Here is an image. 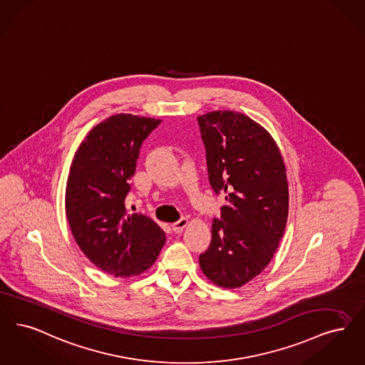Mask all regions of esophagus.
<instances>
[{
  "instance_id": "1",
  "label": "esophagus",
  "mask_w": 365,
  "mask_h": 365,
  "mask_svg": "<svg viewBox=\"0 0 365 365\" xmlns=\"http://www.w3.org/2000/svg\"><path fill=\"white\" fill-rule=\"evenodd\" d=\"M187 224H189V220L180 219L179 221L174 222L171 227H173V231H174V232H176V234H180V232L187 227Z\"/></svg>"
}]
</instances>
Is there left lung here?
<instances>
[{
    "instance_id": "left-lung-1",
    "label": "left lung",
    "mask_w": 365,
    "mask_h": 365,
    "mask_svg": "<svg viewBox=\"0 0 365 365\" xmlns=\"http://www.w3.org/2000/svg\"><path fill=\"white\" fill-rule=\"evenodd\" d=\"M197 119L210 186L227 201L221 220H213L200 266L212 282L235 289L269 264L284 235L289 207L285 164L270 133L247 115L212 111Z\"/></svg>"
}]
</instances>
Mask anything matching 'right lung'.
<instances>
[{"instance_id":"right-lung-1","label":"right lung","mask_w":365,"mask_h":365,"mask_svg":"<svg viewBox=\"0 0 365 365\" xmlns=\"http://www.w3.org/2000/svg\"><path fill=\"white\" fill-rule=\"evenodd\" d=\"M160 119L117 114L89 131L74 155L65 191L66 217L88 259L115 277L146 272L165 234L149 217L129 213L130 191L143 141Z\"/></svg>"}]
</instances>
